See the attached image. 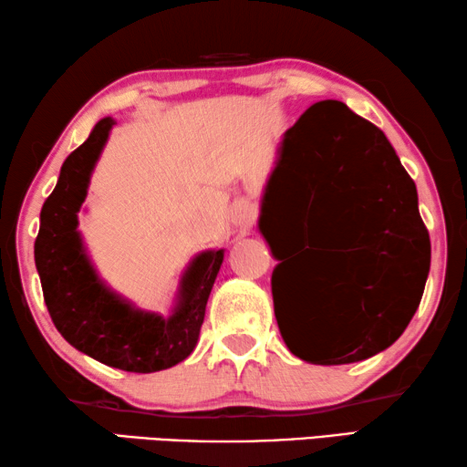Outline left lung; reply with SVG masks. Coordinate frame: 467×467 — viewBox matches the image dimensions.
I'll return each mask as SVG.
<instances>
[{
	"label": "left lung",
	"mask_w": 467,
	"mask_h": 467,
	"mask_svg": "<svg viewBox=\"0 0 467 467\" xmlns=\"http://www.w3.org/2000/svg\"><path fill=\"white\" fill-rule=\"evenodd\" d=\"M296 190L298 223L273 271L275 317L285 346L312 364H349L387 349L406 331L431 269V238L418 211L416 183L383 130L341 101H320L289 128L265 192ZM334 252L321 285L326 327L300 329L288 312L296 249ZM272 248V244H271ZM274 252V249H273Z\"/></svg>",
	"instance_id": "left-lung-1"
}]
</instances>
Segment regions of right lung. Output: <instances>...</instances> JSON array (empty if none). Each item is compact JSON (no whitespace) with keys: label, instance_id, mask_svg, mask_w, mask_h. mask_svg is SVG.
Listing matches in <instances>:
<instances>
[{"label":"right lung","instance_id":"add662e5","mask_svg":"<svg viewBox=\"0 0 467 467\" xmlns=\"http://www.w3.org/2000/svg\"><path fill=\"white\" fill-rule=\"evenodd\" d=\"M113 126L105 118L61 165L57 186L41 209L35 263L49 317L70 346L126 372L171 368L192 354L223 250L198 254L182 279L180 304L170 318L140 312L109 292L82 250L78 211L90 171Z\"/></svg>","mask_w":467,"mask_h":467}]
</instances>
